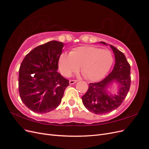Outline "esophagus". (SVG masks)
Segmentation results:
<instances>
[{
    "instance_id": "1",
    "label": "esophagus",
    "mask_w": 149,
    "mask_h": 149,
    "mask_svg": "<svg viewBox=\"0 0 149 149\" xmlns=\"http://www.w3.org/2000/svg\"><path fill=\"white\" fill-rule=\"evenodd\" d=\"M77 82V80H75V79H71L70 80V84H73L74 83H76Z\"/></svg>"
}]
</instances>
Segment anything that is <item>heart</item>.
I'll list each match as a JSON object with an SVG mask.
<instances>
[{
  "label": "heart",
  "instance_id": "1",
  "mask_svg": "<svg viewBox=\"0 0 149 149\" xmlns=\"http://www.w3.org/2000/svg\"><path fill=\"white\" fill-rule=\"evenodd\" d=\"M113 63L110 51L97 47L84 46L74 48L70 55L62 53L59 58L61 73L69 77L77 72L79 67L85 78L89 81H97L109 71Z\"/></svg>",
  "mask_w": 149,
  "mask_h": 149
}]
</instances>
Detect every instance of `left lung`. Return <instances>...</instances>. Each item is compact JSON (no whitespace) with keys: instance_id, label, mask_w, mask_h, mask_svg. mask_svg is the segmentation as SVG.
<instances>
[{"instance_id":"8db88e82","label":"left lung","mask_w":149,"mask_h":149,"mask_svg":"<svg viewBox=\"0 0 149 149\" xmlns=\"http://www.w3.org/2000/svg\"><path fill=\"white\" fill-rule=\"evenodd\" d=\"M110 46L115 55L113 70L101 81L90 83L87 92L81 97L86 108L96 114L108 113L120 106L127 95L131 83L130 66L124 53ZM113 80L118 82L121 87L118 94L114 96L106 91L107 86Z\"/></svg>"}]
</instances>
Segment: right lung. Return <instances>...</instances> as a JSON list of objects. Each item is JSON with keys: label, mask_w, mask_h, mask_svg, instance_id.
<instances>
[{"label": "right lung", "mask_w": 149, "mask_h": 149, "mask_svg": "<svg viewBox=\"0 0 149 149\" xmlns=\"http://www.w3.org/2000/svg\"><path fill=\"white\" fill-rule=\"evenodd\" d=\"M63 43L50 41L30 52L19 68L22 101L37 113H46L60 105L69 80L57 71Z\"/></svg>", "instance_id": "1"}]
</instances>
